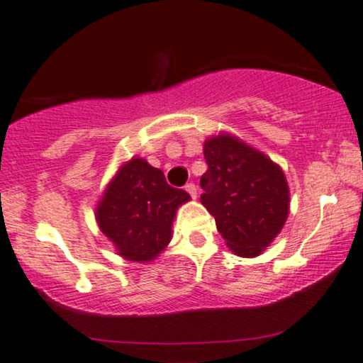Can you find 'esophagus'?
<instances>
[{
    "label": "esophagus",
    "mask_w": 363,
    "mask_h": 363,
    "mask_svg": "<svg viewBox=\"0 0 363 363\" xmlns=\"http://www.w3.org/2000/svg\"><path fill=\"white\" fill-rule=\"evenodd\" d=\"M184 189L187 191V193H189V196H191V198H193V199L198 198V191H196V186L193 184V182H189V184H186Z\"/></svg>",
    "instance_id": "obj_1"
}]
</instances>
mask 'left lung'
Wrapping results in <instances>:
<instances>
[{
	"instance_id": "1",
	"label": "left lung",
	"mask_w": 363,
	"mask_h": 363,
	"mask_svg": "<svg viewBox=\"0 0 363 363\" xmlns=\"http://www.w3.org/2000/svg\"><path fill=\"white\" fill-rule=\"evenodd\" d=\"M203 206L235 256L256 257L286 222L290 191L281 167L230 133L210 136L203 147Z\"/></svg>"
}]
</instances>
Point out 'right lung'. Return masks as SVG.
Here are the masks:
<instances>
[{
	"instance_id": "right-lung-1",
	"label": "right lung",
	"mask_w": 363,
	"mask_h": 363,
	"mask_svg": "<svg viewBox=\"0 0 363 363\" xmlns=\"http://www.w3.org/2000/svg\"><path fill=\"white\" fill-rule=\"evenodd\" d=\"M189 199L186 191L167 184L160 169L133 157L104 189L95 220L121 257L152 262L172 239L177 208Z\"/></svg>"
}]
</instances>
